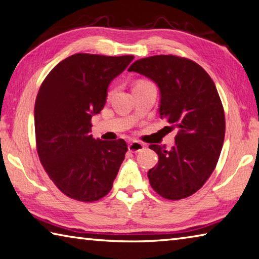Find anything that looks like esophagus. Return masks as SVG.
I'll return each instance as SVG.
<instances>
[{
  "label": "esophagus",
  "instance_id": "1",
  "mask_svg": "<svg viewBox=\"0 0 259 259\" xmlns=\"http://www.w3.org/2000/svg\"><path fill=\"white\" fill-rule=\"evenodd\" d=\"M144 144L139 142V141H132L128 144V150L133 153H137V152H141L142 150H144Z\"/></svg>",
  "mask_w": 259,
  "mask_h": 259
}]
</instances>
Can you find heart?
Segmentation results:
<instances>
[{"mask_svg": "<svg viewBox=\"0 0 259 259\" xmlns=\"http://www.w3.org/2000/svg\"><path fill=\"white\" fill-rule=\"evenodd\" d=\"M140 83H142V81H140ZM111 93H112V91H109V95H111Z\"/></svg>", "mask_w": 259, "mask_h": 259, "instance_id": "b5f03b06", "label": "heart"}]
</instances>
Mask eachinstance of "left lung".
Masks as SVG:
<instances>
[{
	"mask_svg": "<svg viewBox=\"0 0 259 259\" xmlns=\"http://www.w3.org/2000/svg\"><path fill=\"white\" fill-rule=\"evenodd\" d=\"M160 91L159 113L178 127L175 146L151 144L158 164L148 171L151 188L168 200L196 193L214 171L225 135V116L214 81L201 66L178 56H152L128 68Z\"/></svg>",
	"mask_w": 259,
	"mask_h": 259,
	"instance_id": "left-lung-1",
	"label": "left lung"
}]
</instances>
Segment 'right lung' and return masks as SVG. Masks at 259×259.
<instances>
[{
    "mask_svg": "<svg viewBox=\"0 0 259 259\" xmlns=\"http://www.w3.org/2000/svg\"><path fill=\"white\" fill-rule=\"evenodd\" d=\"M133 56L76 53L45 77L36 98V148L45 171L67 197L92 202L110 192L127 144L95 140L91 119L106 104L110 81Z\"/></svg>",
    "mask_w": 259,
    "mask_h": 259,
    "instance_id": "1",
    "label": "right lung"
}]
</instances>
